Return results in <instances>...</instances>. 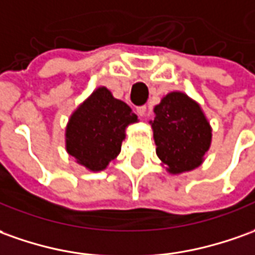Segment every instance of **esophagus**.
Wrapping results in <instances>:
<instances>
[{
  "mask_svg": "<svg viewBox=\"0 0 255 255\" xmlns=\"http://www.w3.org/2000/svg\"><path fill=\"white\" fill-rule=\"evenodd\" d=\"M136 110H137V114L140 115V117H145V110H147V107H145V105H138Z\"/></svg>",
  "mask_w": 255,
  "mask_h": 255,
  "instance_id": "34e87169",
  "label": "esophagus"
}]
</instances>
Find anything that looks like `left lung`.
<instances>
[{"mask_svg":"<svg viewBox=\"0 0 255 255\" xmlns=\"http://www.w3.org/2000/svg\"><path fill=\"white\" fill-rule=\"evenodd\" d=\"M151 122L157 155L171 173L197 168L211 144V128L201 108L183 93H169L154 108Z\"/></svg>","mask_w":255,"mask_h":255,"instance_id":"8db88e82","label":"left lung"}]
</instances>
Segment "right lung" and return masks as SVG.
<instances>
[{
    "instance_id": "obj_1",
    "label": "right lung",
    "mask_w": 255,
    "mask_h": 255,
    "mask_svg": "<svg viewBox=\"0 0 255 255\" xmlns=\"http://www.w3.org/2000/svg\"><path fill=\"white\" fill-rule=\"evenodd\" d=\"M137 115L124 101L100 87L71 117L66 129V150L90 171H103L121 151L125 129Z\"/></svg>"
}]
</instances>
